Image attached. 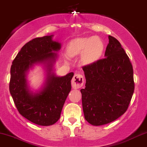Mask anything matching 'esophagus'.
Instances as JSON below:
<instances>
[{
	"label": "esophagus",
	"instance_id": "34e87169",
	"mask_svg": "<svg viewBox=\"0 0 147 147\" xmlns=\"http://www.w3.org/2000/svg\"><path fill=\"white\" fill-rule=\"evenodd\" d=\"M72 86L75 89L80 88L84 84V77L80 74H75L72 80Z\"/></svg>",
	"mask_w": 147,
	"mask_h": 147
}]
</instances>
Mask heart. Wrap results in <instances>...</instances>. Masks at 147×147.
<instances>
[{
    "mask_svg": "<svg viewBox=\"0 0 147 147\" xmlns=\"http://www.w3.org/2000/svg\"><path fill=\"white\" fill-rule=\"evenodd\" d=\"M103 43L97 36L77 38L69 43L67 53L71 57L81 54L80 61L83 65H88L97 61L102 54Z\"/></svg>",
    "mask_w": 147,
    "mask_h": 147,
    "instance_id": "obj_1",
    "label": "heart"
}]
</instances>
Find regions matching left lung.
Wrapping results in <instances>:
<instances>
[{
  "mask_svg": "<svg viewBox=\"0 0 147 147\" xmlns=\"http://www.w3.org/2000/svg\"><path fill=\"white\" fill-rule=\"evenodd\" d=\"M105 59L83 67L82 93L84 118L93 125L114 121L128 109L135 84L133 69L120 42L109 35Z\"/></svg>",
  "mask_w": 147,
  "mask_h": 147,
  "instance_id": "left-lung-1",
  "label": "left lung"
}]
</instances>
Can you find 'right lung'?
<instances>
[{
  "mask_svg": "<svg viewBox=\"0 0 147 147\" xmlns=\"http://www.w3.org/2000/svg\"><path fill=\"white\" fill-rule=\"evenodd\" d=\"M54 35L37 38L21 49L12 62L10 70L9 92L19 112L32 123L40 125H53L61 113L71 90L73 72L57 76L54 65L61 44L52 40ZM36 65L43 66L46 72L45 83L33 92L27 75Z\"/></svg>",
  "mask_w": 147,
  "mask_h": 147,
  "instance_id": "obj_1",
  "label": "right lung"
}]
</instances>
